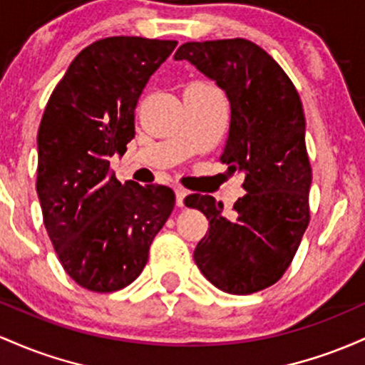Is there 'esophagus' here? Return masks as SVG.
Returning a JSON list of instances; mask_svg holds the SVG:
<instances>
[{
	"instance_id": "esophagus-1",
	"label": "esophagus",
	"mask_w": 365,
	"mask_h": 365,
	"mask_svg": "<svg viewBox=\"0 0 365 365\" xmlns=\"http://www.w3.org/2000/svg\"><path fill=\"white\" fill-rule=\"evenodd\" d=\"M186 195L187 191L184 190V187H175V205H178V207H184V198H186Z\"/></svg>"
}]
</instances>
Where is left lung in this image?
Wrapping results in <instances>:
<instances>
[{"label": "left lung", "mask_w": 365, "mask_h": 365, "mask_svg": "<svg viewBox=\"0 0 365 365\" xmlns=\"http://www.w3.org/2000/svg\"><path fill=\"white\" fill-rule=\"evenodd\" d=\"M174 60H187L226 93L231 124L220 160L245 175L247 191L231 219L212 196L184 200L210 226L195 262L222 292H260L281 279L309 226L312 169L300 96L276 60L248 39L184 43Z\"/></svg>", "instance_id": "8db88e82"}]
</instances>
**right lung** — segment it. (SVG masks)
I'll return each mask as SVG.
<instances>
[{
    "mask_svg": "<svg viewBox=\"0 0 365 365\" xmlns=\"http://www.w3.org/2000/svg\"><path fill=\"white\" fill-rule=\"evenodd\" d=\"M175 41L100 39L73 58L48 100L38 130V190L44 227L65 272L83 288L112 293L148 262L174 208L167 186L110 172L134 138V110Z\"/></svg>",
    "mask_w": 365,
    "mask_h": 365,
    "instance_id": "right-lung-1",
    "label": "right lung"
}]
</instances>
